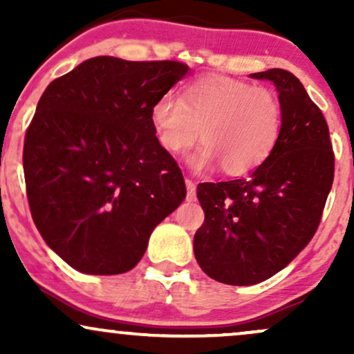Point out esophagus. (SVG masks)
<instances>
[{
    "label": "esophagus",
    "mask_w": 354,
    "mask_h": 354,
    "mask_svg": "<svg viewBox=\"0 0 354 354\" xmlns=\"http://www.w3.org/2000/svg\"><path fill=\"white\" fill-rule=\"evenodd\" d=\"M186 189H188V194H186V200L188 201H196V186L191 180H186Z\"/></svg>",
    "instance_id": "1"
}]
</instances>
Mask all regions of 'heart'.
I'll return each instance as SVG.
<instances>
[{
  "instance_id": "obj_1",
  "label": "heart",
  "mask_w": 354,
  "mask_h": 354,
  "mask_svg": "<svg viewBox=\"0 0 354 354\" xmlns=\"http://www.w3.org/2000/svg\"><path fill=\"white\" fill-rule=\"evenodd\" d=\"M149 120L158 145L185 153L200 138L203 145L186 158L193 171L216 168L241 176L273 154L283 133V104L273 89L228 76H203L183 88L180 100L154 101Z\"/></svg>"
}]
</instances>
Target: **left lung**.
I'll list each match as a JSON object with an SVG mask.
<instances>
[{
	"instance_id": "obj_1",
	"label": "left lung",
	"mask_w": 354,
	"mask_h": 354,
	"mask_svg": "<svg viewBox=\"0 0 354 354\" xmlns=\"http://www.w3.org/2000/svg\"><path fill=\"white\" fill-rule=\"evenodd\" d=\"M250 78L274 84L283 104V133L270 158L245 180L201 183L205 223L194 256L209 278L250 286L286 268L311 241L335 176L330 129L293 73Z\"/></svg>"
}]
</instances>
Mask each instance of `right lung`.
Listing matches in <instances>:
<instances>
[{"instance_id": "obj_1", "label": "right lung", "mask_w": 354, "mask_h": 354, "mask_svg": "<svg viewBox=\"0 0 354 354\" xmlns=\"http://www.w3.org/2000/svg\"><path fill=\"white\" fill-rule=\"evenodd\" d=\"M189 68L96 56L51 81L24 138L23 168L44 243L76 271L121 274L186 186L149 113Z\"/></svg>"}]
</instances>
